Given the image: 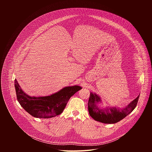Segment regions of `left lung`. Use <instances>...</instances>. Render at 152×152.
<instances>
[{
    "mask_svg": "<svg viewBox=\"0 0 152 152\" xmlns=\"http://www.w3.org/2000/svg\"><path fill=\"white\" fill-rule=\"evenodd\" d=\"M139 97L140 95L123 109L116 107L102 108L98 106V103L101 102L100 97L95 93H90L88 103L90 115L96 121L101 123L106 124L116 123L132 112L137 106Z\"/></svg>",
    "mask_w": 152,
    "mask_h": 152,
    "instance_id": "left-lung-1",
    "label": "left lung"
}]
</instances>
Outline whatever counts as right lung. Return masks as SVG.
<instances>
[{
	"label": "right lung",
	"instance_id": "obj_1",
	"mask_svg": "<svg viewBox=\"0 0 152 152\" xmlns=\"http://www.w3.org/2000/svg\"><path fill=\"white\" fill-rule=\"evenodd\" d=\"M14 85L20 104L30 115L40 118H49L61 114L70 98L82 89L78 85L66 86L50 96L31 97L21 90L16 79Z\"/></svg>",
	"mask_w": 152,
	"mask_h": 152
}]
</instances>
